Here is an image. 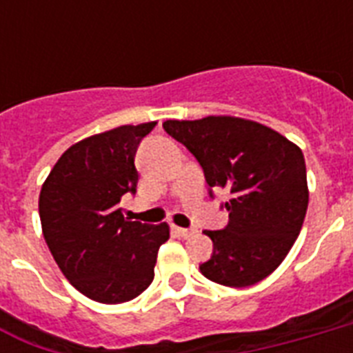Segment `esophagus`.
Listing matches in <instances>:
<instances>
[{
  "label": "esophagus",
  "instance_id": "esophagus-1",
  "mask_svg": "<svg viewBox=\"0 0 353 353\" xmlns=\"http://www.w3.org/2000/svg\"><path fill=\"white\" fill-rule=\"evenodd\" d=\"M172 231L176 232L179 238H190L196 232V229H183V227H172Z\"/></svg>",
  "mask_w": 353,
  "mask_h": 353
}]
</instances>
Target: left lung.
I'll return each mask as SVG.
<instances>
[{"instance_id":"obj_1","label":"left lung","mask_w":353,"mask_h":353,"mask_svg":"<svg viewBox=\"0 0 353 353\" xmlns=\"http://www.w3.org/2000/svg\"><path fill=\"white\" fill-rule=\"evenodd\" d=\"M163 128L198 159L210 188L231 194L225 229L205 231L214 251L199 271L229 288L269 276L288 256L306 216L302 150L260 122L231 115L166 121Z\"/></svg>"}]
</instances>
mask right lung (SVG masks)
I'll return each instance as SVG.
<instances>
[{
  "label": "right lung",
  "instance_id": "1",
  "mask_svg": "<svg viewBox=\"0 0 353 353\" xmlns=\"http://www.w3.org/2000/svg\"><path fill=\"white\" fill-rule=\"evenodd\" d=\"M157 122L126 124L82 139L62 154L41 185V231L63 276L91 301L121 304L154 280L168 223L124 218V194H135V152Z\"/></svg>",
  "mask_w": 353,
  "mask_h": 353
}]
</instances>
